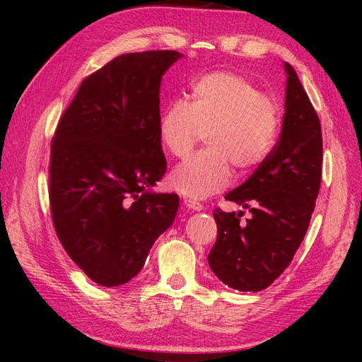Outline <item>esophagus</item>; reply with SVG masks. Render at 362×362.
I'll list each match as a JSON object with an SVG mask.
<instances>
[{
    "mask_svg": "<svg viewBox=\"0 0 362 362\" xmlns=\"http://www.w3.org/2000/svg\"><path fill=\"white\" fill-rule=\"evenodd\" d=\"M183 204H185L188 209H192V211H203V204L199 203V201H194V199H192V198H185L183 199Z\"/></svg>",
    "mask_w": 362,
    "mask_h": 362,
    "instance_id": "1",
    "label": "esophagus"
}]
</instances>
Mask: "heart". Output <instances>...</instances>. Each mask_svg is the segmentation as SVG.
Segmentation results:
<instances>
[{
    "instance_id": "b5f03b06",
    "label": "heart",
    "mask_w": 362,
    "mask_h": 362,
    "mask_svg": "<svg viewBox=\"0 0 362 362\" xmlns=\"http://www.w3.org/2000/svg\"><path fill=\"white\" fill-rule=\"evenodd\" d=\"M281 127L278 103L244 76L212 71L194 79L192 100L174 99L159 116V140L170 156L185 158L207 133V148L169 175V187L207 198L231 183L233 169L249 174L273 151Z\"/></svg>"
}]
</instances>
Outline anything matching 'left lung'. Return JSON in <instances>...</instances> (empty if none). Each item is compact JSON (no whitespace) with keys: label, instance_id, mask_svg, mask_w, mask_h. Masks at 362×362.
I'll return each mask as SVG.
<instances>
[{"label":"left lung","instance_id":"1","mask_svg":"<svg viewBox=\"0 0 362 362\" xmlns=\"http://www.w3.org/2000/svg\"><path fill=\"white\" fill-rule=\"evenodd\" d=\"M283 129L273 151L249 179L225 196L252 216L217 207V241L207 262L231 289L259 292L289 267L308 230L321 187L322 134L315 107L291 64Z\"/></svg>","mask_w":362,"mask_h":362}]
</instances>
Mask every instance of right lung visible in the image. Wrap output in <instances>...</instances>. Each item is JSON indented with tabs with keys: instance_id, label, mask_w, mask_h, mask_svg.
<instances>
[{
	"instance_id": "right-lung-1",
	"label": "right lung",
	"mask_w": 362,
	"mask_h": 362,
	"mask_svg": "<svg viewBox=\"0 0 362 362\" xmlns=\"http://www.w3.org/2000/svg\"><path fill=\"white\" fill-rule=\"evenodd\" d=\"M180 57L177 51L115 57L83 79L54 132V228L70 259L100 286L136 276L175 218L179 196L146 188L168 169L159 140V86Z\"/></svg>"
}]
</instances>
